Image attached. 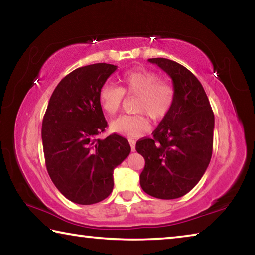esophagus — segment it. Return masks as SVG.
I'll use <instances>...</instances> for the list:
<instances>
[{
	"instance_id": "esophagus-1",
	"label": "esophagus",
	"mask_w": 255,
	"mask_h": 255,
	"mask_svg": "<svg viewBox=\"0 0 255 255\" xmlns=\"http://www.w3.org/2000/svg\"><path fill=\"white\" fill-rule=\"evenodd\" d=\"M129 144H130V148H131L132 152H135V150H136V143H135V140L129 139Z\"/></svg>"
}]
</instances>
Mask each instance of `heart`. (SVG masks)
I'll list each match as a JSON object with an SVG mask.
<instances>
[{"mask_svg": "<svg viewBox=\"0 0 255 255\" xmlns=\"http://www.w3.org/2000/svg\"><path fill=\"white\" fill-rule=\"evenodd\" d=\"M122 86L106 83L99 91V102L108 115L117 114L125 99V93L136 97L135 112L132 116H120L110 124L116 133L129 138L139 137L148 130L149 124L146 116L152 120H161L171 110L174 101V90L166 81L158 80L155 72L136 68L125 73L120 79Z\"/></svg>", "mask_w": 255, "mask_h": 255, "instance_id": "1", "label": "heart"}]
</instances>
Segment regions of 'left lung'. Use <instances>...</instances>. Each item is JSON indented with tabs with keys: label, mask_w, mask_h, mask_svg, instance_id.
Instances as JSON below:
<instances>
[{
	"label": "left lung",
	"mask_w": 255,
	"mask_h": 255,
	"mask_svg": "<svg viewBox=\"0 0 255 255\" xmlns=\"http://www.w3.org/2000/svg\"><path fill=\"white\" fill-rule=\"evenodd\" d=\"M173 81L174 101L153 137L141 138L136 150L145 158L140 187L158 199H176L199 182L209 165L215 117L199 80L166 58H149Z\"/></svg>",
	"instance_id": "1"
}]
</instances>
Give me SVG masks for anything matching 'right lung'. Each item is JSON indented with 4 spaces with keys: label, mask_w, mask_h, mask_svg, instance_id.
Instances as JSON below:
<instances>
[{
    "label": "right lung",
    "mask_w": 255,
    "mask_h": 255,
    "mask_svg": "<svg viewBox=\"0 0 255 255\" xmlns=\"http://www.w3.org/2000/svg\"><path fill=\"white\" fill-rule=\"evenodd\" d=\"M117 70L98 63L79 67L56 86L42 120L46 167L60 193L79 205L100 202L114 189V170L130 153L118 133L98 136L108 124L99 91Z\"/></svg>",
    "instance_id": "obj_1"
}]
</instances>
